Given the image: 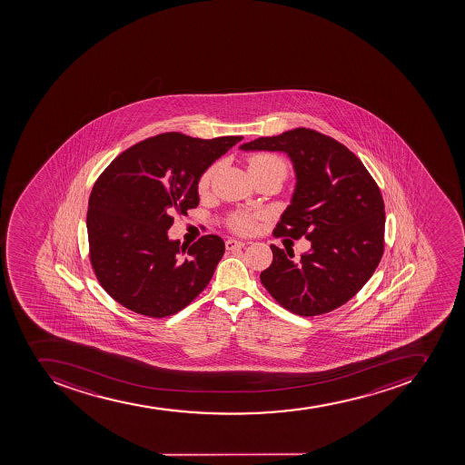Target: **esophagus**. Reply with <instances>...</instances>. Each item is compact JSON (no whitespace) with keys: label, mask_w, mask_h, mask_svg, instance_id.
Listing matches in <instances>:
<instances>
[{"label":"esophagus","mask_w":465,"mask_h":465,"mask_svg":"<svg viewBox=\"0 0 465 465\" xmlns=\"http://www.w3.org/2000/svg\"><path fill=\"white\" fill-rule=\"evenodd\" d=\"M243 247H245V242L239 239H227L226 241V248L229 251L241 250Z\"/></svg>","instance_id":"1"}]
</instances>
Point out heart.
Here are the masks:
<instances>
[{
    "mask_svg": "<svg viewBox=\"0 0 465 465\" xmlns=\"http://www.w3.org/2000/svg\"><path fill=\"white\" fill-rule=\"evenodd\" d=\"M266 169H273L278 173H285V163L281 157L275 156V154H269V153H259L254 154L248 159V171L254 173V171H266ZM215 171H217V164H213L210 168L206 169L205 173H202L201 180H199V190L208 189L211 180L214 177ZM232 227L234 231L239 233H250L251 231H254L255 218L254 215L234 214L232 217Z\"/></svg>",
    "mask_w": 465,
    "mask_h": 465,
    "instance_id": "1",
    "label": "heart"
}]
</instances>
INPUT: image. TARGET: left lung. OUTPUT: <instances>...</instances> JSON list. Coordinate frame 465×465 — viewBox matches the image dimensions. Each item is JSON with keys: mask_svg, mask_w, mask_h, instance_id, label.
<instances>
[{"mask_svg": "<svg viewBox=\"0 0 465 465\" xmlns=\"http://www.w3.org/2000/svg\"><path fill=\"white\" fill-rule=\"evenodd\" d=\"M239 148L290 157L296 187L273 233L311 241L299 262L271 245L273 262L262 272V284L282 308L302 317L345 304L383 254L385 205L369 171L345 145L312 129L262 136Z\"/></svg>", "mask_w": 465, "mask_h": 465, "instance_id": "1", "label": "left lung"}]
</instances>
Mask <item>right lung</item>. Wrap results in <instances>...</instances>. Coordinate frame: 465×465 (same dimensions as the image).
<instances>
[{"mask_svg": "<svg viewBox=\"0 0 465 465\" xmlns=\"http://www.w3.org/2000/svg\"><path fill=\"white\" fill-rule=\"evenodd\" d=\"M241 140L168 132L132 145L101 173L89 198L87 236L99 284L115 302L163 318L203 292L224 254L223 239L206 234L183 248L168 231L173 214L199 205L202 173Z\"/></svg>", "mask_w": 465, "mask_h": 465, "instance_id": "add662e5", "label": "right lung"}]
</instances>
